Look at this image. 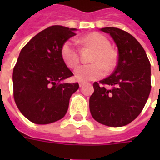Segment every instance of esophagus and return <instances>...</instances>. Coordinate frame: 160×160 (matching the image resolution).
I'll return each mask as SVG.
<instances>
[{"mask_svg": "<svg viewBox=\"0 0 160 160\" xmlns=\"http://www.w3.org/2000/svg\"><path fill=\"white\" fill-rule=\"evenodd\" d=\"M79 86H80V87H82L84 86V82H80L79 83Z\"/></svg>", "mask_w": 160, "mask_h": 160, "instance_id": "obj_1", "label": "esophagus"}]
</instances>
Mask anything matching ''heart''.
Instances as JSON below:
<instances>
[{
    "instance_id": "1",
    "label": "heart",
    "mask_w": 160,
    "mask_h": 160,
    "mask_svg": "<svg viewBox=\"0 0 160 160\" xmlns=\"http://www.w3.org/2000/svg\"><path fill=\"white\" fill-rule=\"evenodd\" d=\"M84 45L95 49L91 58V64L82 65L74 71V77L79 81H90L99 79L115 68L118 62V53L111 47V42L106 37L99 32H92L80 40ZM63 62L69 68H74L80 62V53L76 43L68 40L61 49Z\"/></svg>"
}]
</instances>
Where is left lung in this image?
<instances>
[{
  "label": "left lung",
  "mask_w": 160,
  "mask_h": 160,
  "mask_svg": "<svg viewBox=\"0 0 160 160\" xmlns=\"http://www.w3.org/2000/svg\"><path fill=\"white\" fill-rule=\"evenodd\" d=\"M118 48V62L111 76L94 82L91 114L99 123L122 127L140 115L151 91V64L141 43L116 27H104Z\"/></svg>",
  "instance_id": "8db88e82"
}]
</instances>
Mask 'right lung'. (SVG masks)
Instances as JSON below:
<instances>
[{
    "mask_svg": "<svg viewBox=\"0 0 160 160\" xmlns=\"http://www.w3.org/2000/svg\"><path fill=\"white\" fill-rule=\"evenodd\" d=\"M74 28L52 26L33 37L19 53L12 72L13 98L28 120L48 124L66 115L79 84L62 83L73 76L61 56L62 46L76 34Z\"/></svg>",
    "mask_w": 160,
    "mask_h": 160,
    "instance_id": "obj_1",
    "label": "right lung"
}]
</instances>
